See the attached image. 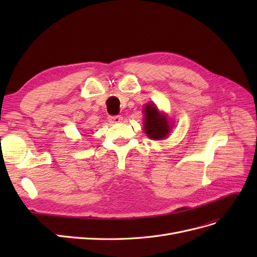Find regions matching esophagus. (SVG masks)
<instances>
[{
	"label": "esophagus",
	"mask_w": 257,
	"mask_h": 257,
	"mask_svg": "<svg viewBox=\"0 0 257 257\" xmlns=\"http://www.w3.org/2000/svg\"><path fill=\"white\" fill-rule=\"evenodd\" d=\"M122 116L121 115H111V116H109V122L110 123H120L121 121H122Z\"/></svg>",
	"instance_id": "34e87169"
}]
</instances>
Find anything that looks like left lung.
Segmentation results:
<instances>
[{
    "label": "left lung",
    "instance_id": "obj_1",
    "mask_svg": "<svg viewBox=\"0 0 257 257\" xmlns=\"http://www.w3.org/2000/svg\"><path fill=\"white\" fill-rule=\"evenodd\" d=\"M144 130L147 136L154 141L165 139L172 130L167 115L161 113L154 104H147L144 107Z\"/></svg>",
    "mask_w": 257,
    "mask_h": 257
}]
</instances>
